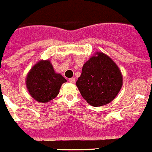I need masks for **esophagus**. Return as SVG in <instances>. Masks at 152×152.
Segmentation results:
<instances>
[{"label": "esophagus", "instance_id": "34e87169", "mask_svg": "<svg viewBox=\"0 0 152 152\" xmlns=\"http://www.w3.org/2000/svg\"><path fill=\"white\" fill-rule=\"evenodd\" d=\"M69 82H70V83H74V82H76V79H75L74 78H70V79H69Z\"/></svg>", "mask_w": 152, "mask_h": 152}]
</instances>
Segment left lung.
Returning a JSON list of instances; mask_svg holds the SVG:
<instances>
[{
  "instance_id": "8db88e82",
  "label": "left lung",
  "mask_w": 152,
  "mask_h": 152,
  "mask_svg": "<svg viewBox=\"0 0 152 152\" xmlns=\"http://www.w3.org/2000/svg\"><path fill=\"white\" fill-rule=\"evenodd\" d=\"M76 85L87 102L98 107L115 99L123 86V76L110 57L97 52L85 63Z\"/></svg>"
}]
</instances>
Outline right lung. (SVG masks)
Listing matches in <instances>:
<instances>
[{
    "label": "right lung",
    "instance_id": "1",
    "mask_svg": "<svg viewBox=\"0 0 152 152\" xmlns=\"http://www.w3.org/2000/svg\"><path fill=\"white\" fill-rule=\"evenodd\" d=\"M67 82L56 73L49 60H41L31 68L26 78L29 94L39 102H48L56 97L61 85Z\"/></svg>",
    "mask_w": 152,
    "mask_h": 152
}]
</instances>
